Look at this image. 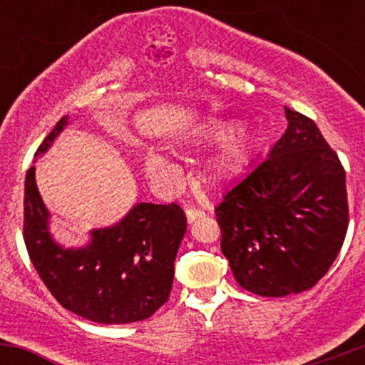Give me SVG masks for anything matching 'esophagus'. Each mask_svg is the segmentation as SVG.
<instances>
[{"instance_id": "esophagus-1", "label": "esophagus", "mask_w": 365, "mask_h": 365, "mask_svg": "<svg viewBox=\"0 0 365 365\" xmlns=\"http://www.w3.org/2000/svg\"><path fill=\"white\" fill-rule=\"evenodd\" d=\"M185 213H187V220H189V222H196L197 219H203L205 217V212L200 208H187Z\"/></svg>"}]
</instances>
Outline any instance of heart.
<instances>
[{
	"label": "heart",
	"instance_id": "heart-1",
	"mask_svg": "<svg viewBox=\"0 0 365 365\" xmlns=\"http://www.w3.org/2000/svg\"><path fill=\"white\" fill-rule=\"evenodd\" d=\"M201 135L208 141H224L213 159L212 173L215 180H230L242 171L257 146V135L252 128L237 127L231 120H212L201 128ZM146 169L157 180H168L176 173V165L164 153L152 150L146 155Z\"/></svg>",
	"mask_w": 365,
	"mask_h": 365
}]
</instances>
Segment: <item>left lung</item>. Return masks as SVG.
Instances as JSON below:
<instances>
[{
    "label": "left lung",
    "instance_id": "1",
    "mask_svg": "<svg viewBox=\"0 0 365 365\" xmlns=\"http://www.w3.org/2000/svg\"><path fill=\"white\" fill-rule=\"evenodd\" d=\"M288 128L268 157L224 194L220 249L238 284L261 297L311 289L348 231L346 173L311 118L284 108Z\"/></svg>",
    "mask_w": 365,
    "mask_h": 365
}]
</instances>
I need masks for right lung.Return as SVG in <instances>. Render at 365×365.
<instances>
[{
  "mask_svg": "<svg viewBox=\"0 0 365 365\" xmlns=\"http://www.w3.org/2000/svg\"><path fill=\"white\" fill-rule=\"evenodd\" d=\"M67 125L63 116L35 157L46 153ZM23 230L33 267L65 309L102 325H121L150 318L168 302L187 219L175 203H138L118 224L91 231L88 245L65 249L51 237L49 212L31 165L24 182Z\"/></svg>",
  "mask_w": 365,
  "mask_h": 365,
  "instance_id": "1",
  "label": "right lung"
}]
</instances>
